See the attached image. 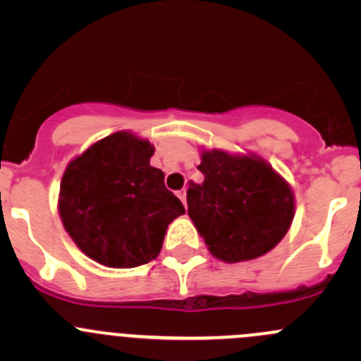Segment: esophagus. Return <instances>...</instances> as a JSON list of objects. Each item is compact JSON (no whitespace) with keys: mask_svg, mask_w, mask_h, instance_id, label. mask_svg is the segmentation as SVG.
Instances as JSON below:
<instances>
[{"mask_svg":"<svg viewBox=\"0 0 361 361\" xmlns=\"http://www.w3.org/2000/svg\"><path fill=\"white\" fill-rule=\"evenodd\" d=\"M178 197H180V201L185 204V206H187V190H185V188H181L180 192H178Z\"/></svg>","mask_w":361,"mask_h":361,"instance_id":"obj_1","label":"esophagus"}]
</instances>
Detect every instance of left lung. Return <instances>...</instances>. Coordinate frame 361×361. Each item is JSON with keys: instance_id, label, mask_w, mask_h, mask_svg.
I'll return each mask as SVG.
<instances>
[{"instance_id": "8db88e82", "label": "left lung", "mask_w": 361, "mask_h": 361, "mask_svg": "<svg viewBox=\"0 0 361 361\" xmlns=\"http://www.w3.org/2000/svg\"><path fill=\"white\" fill-rule=\"evenodd\" d=\"M202 185L187 192L188 216L207 250L225 264L264 257L292 227L288 181L257 154L201 150Z\"/></svg>"}]
</instances>
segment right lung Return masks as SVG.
Segmentation results:
<instances>
[{
  "mask_svg": "<svg viewBox=\"0 0 361 361\" xmlns=\"http://www.w3.org/2000/svg\"><path fill=\"white\" fill-rule=\"evenodd\" d=\"M155 148L116 130L69 160L59 188L64 231L90 260L133 269L157 258L167 225L185 213L164 173L150 166Z\"/></svg>",
  "mask_w": 361,
  "mask_h": 361,
  "instance_id": "obj_1",
  "label": "right lung"
}]
</instances>
